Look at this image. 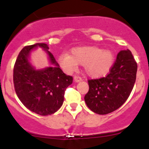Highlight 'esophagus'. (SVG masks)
<instances>
[{"instance_id":"esophagus-1","label":"esophagus","mask_w":149,"mask_h":149,"mask_svg":"<svg viewBox=\"0 0 149 149\" xmlns=\"http://www.w3.org/2000/svg\"><path fill=\"white\" fill-rule=\"evenodd\" d=\"M82 81V78L79 76H74V81L75 82H79Z\"/></svg>"}]
</instances>
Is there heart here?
I'll list each match as a JSON object with an SVG mask.
<instances>
[{"label":"heart","instance_id":"1","mask_svg":"<svg viewBox=\"0 0 149 149\" xmlns=\"http://www.w3.org/2000/svg\"><path fill=\"white\" fill-rule=\"evenodd\" d=\"M114 62L111 51L103 50L96 46L80 47L71 50V55L63 53L59 57L61 65L68 71H71L78 65H84L87 74L91 77H100L109 72Z\"/></svg>","mask_w":149,"mask_h":149}]
</instances>
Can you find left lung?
<instances>
[{
	"label": "left lung",
	"mask_w": 149,
	"mask_h": 149,
	"mask_svg": "<svg viewBox=\"0 0 149 149\" xmlns=\"http://www.w3.org/2000/svg\"><path fill=\"white\" fill-rule=\"evenodd\" d=\"M137 63L129 49L118 54L105 77L88 80L84 97L88 107L99 115H106L120 107L130 96L136 79Z\"/></svg>",
	"instance_id": "obj_1"
}]
</instances>
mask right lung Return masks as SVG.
<instances>
[{
    "mask_svg": "<svg viewBox=\"0 0 149 149\" xmlns=\"http://www.w3.org/2000/svg\"><path fill=\"white\" fill-rule=\"evenodd\" d=\"M37 46L46 49L55 66L36 71L30 65L28 55ZM48 49L45 43L25 46L19 52L13 67V85L18 97L27 109L42 116L52 115L61 108L66 88L73 83V77L63 72Z\"/></svg>",
    "mask_w": 149,
    "mask_h": 149,
    "instance_id": "obj_1",
    "label": "right lung"
}]
</instances>
